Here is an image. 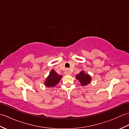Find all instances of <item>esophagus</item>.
<instances>
[{"instance_id":"obj_1","label":"esophagus","mask_w":129,"mask_h":129,"mask_svg":"<svg viewBox=\"0 0 129 129\" xmlns=\"http://www.w3.org/2000/svg\"><path fill=\"white\" fill-rule=\"evenodd\" d=\"M71 73H71V72L69 70V69H67L65 72V74L66 75H70V74H71Z\"/></svg>"}]
</instances>
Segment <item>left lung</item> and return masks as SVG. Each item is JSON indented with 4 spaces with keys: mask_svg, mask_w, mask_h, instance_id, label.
Segmentation results:
<instances>
[{
    "mask_svg": "<svg viewBox=\"0 0 129 129\" xmlns=\"http://www.w3.org/2000/svg\"><path fill=\"white\" fill-rule=\"evenodd\" d=\"M76 78L80 82L81 85L83 86L89 84L91 80L90 76L88 74H86L84 72V71H82L80 73L76 75Z\"/></svg>",
    "mask_w": 129,
    "mask_h": 129,
    "instance_id": "1",
    "label": "left lung"
}]
</instances>
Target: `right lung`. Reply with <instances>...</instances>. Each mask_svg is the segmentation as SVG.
<instances>
[{"label": "right lung", "instance_id": "add662e5", "mask_svg": "<svg viewBox=\"0 0 129 129\" xmlns=\"http://www.w3.org/2000/svg\"><path fill=\"white\" fill-rule=\"evenodd\" d=\"M61 78L62 75H59L54 70H52L49 74L48 77L46 79L45 85L49 87H54L56 85V84L59 83Z\"/></svg>", "mask_w": 129, "mask_h": 129}]
</instances>
